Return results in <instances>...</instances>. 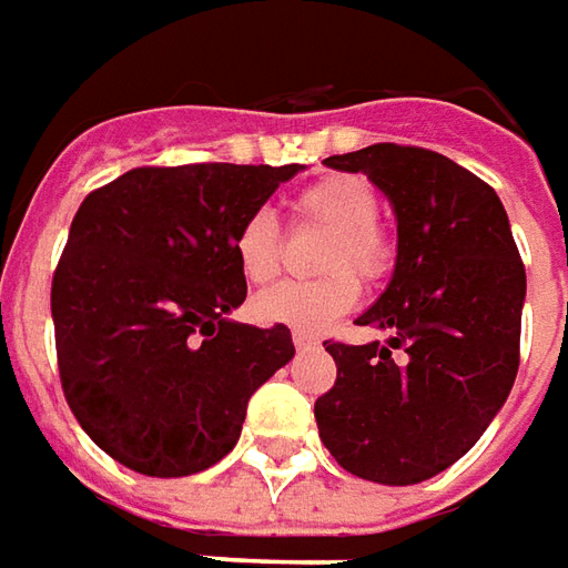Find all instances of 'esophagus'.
I'll return each mask as SVG.
<instances>
[{
	"label": "esophagus",
	"mask_w": 568,
	"mask_h": 568,
	"mask_svg": "<svg viewBox=\"0 0 568 568\" xmlns=\"http://www.w3.org/2000/svg\"><path fill=\"white\" fill-rule=\"evenodd\" d=\"M292 342H295V348H314V345H320V338L311 333H292Z\"/></svg>",
	"instance_id": "1"
}]
</instances>
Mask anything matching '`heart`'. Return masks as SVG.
<instances>
[{
  "instance_id": "obj_1",
  "label": "heart",
  "mask_w": 568,
  "mask_h": 568,
  "mask_svg": "<svg viewBox=\"0 0 568 568\" xmlns=\"http://www.w3.org/2000/svg\"><path fill=\"white\" fill-rule=\"evenodd\" d=\"M295 214L304 223H320L333 230L320 267L323 280L314 283H280L252 301L261 323L288 326L295 333H323L338 316H345L361 298L364 280H379L392 264V242L382 233L379 195L354 173H333L314 180L295 195ZM233 252L242 276L252 285L270 283L283 264V235L280 220L270 207H254L239 223Z\"/></svg>"
}]
</instances>
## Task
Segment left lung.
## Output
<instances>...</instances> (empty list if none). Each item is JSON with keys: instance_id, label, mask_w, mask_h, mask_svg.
Here are the masks:
<instances>
[{"instance_id": "1", "label": "left lung", "mask_w": 568, "mask_h": 568, "mask_svg": "<svg viewBox=\"0 0 568 568\" xmlns=\"http://www.w3.org/2000/svg\"><path fill=\"white\" fill-rule=\"evenodd\" d=\"M326 164L388 195L397 261L357 316L385 342H323L338 376L316 397V429L351 476L416 485L460 460L510 395L526 267L495 189L445 154L376 142Z\"/></svg>"}]
</instances>
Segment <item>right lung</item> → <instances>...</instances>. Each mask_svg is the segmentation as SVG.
I'll return each mask as SVG.
<instances>
[{"instance_id":"obj_1","label":"right lung","mask_w":568,"mask_h":568,"mask_svg":"<svg viewBox=\"0 0 568 568\" xmlns=\"http://www.w3.org/2000/svg\"><path fill=\"white\" fill-rule=\"evenodd\" d=\"M301 164L136 168L90 192L52 276L58 376L77 423L133 473L180 478L223 460L288 326L226 320L248 285L239 223Z\"/></svg>"}]
</instances>
